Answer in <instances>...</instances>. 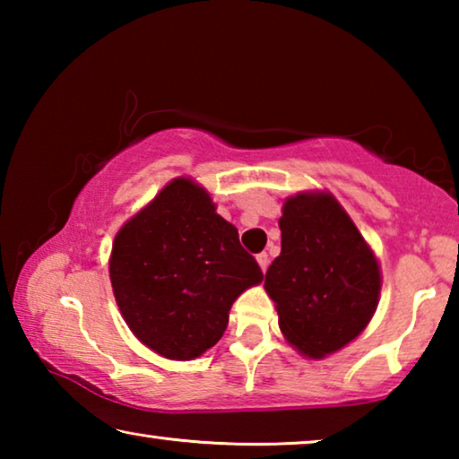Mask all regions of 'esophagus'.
Instances as JSON below:
<instances>
[{
    "mask_svg": "<svg viewBox=\"0 0 459 459\" xmlns=\"http://www.w3.org/2000/svg\"><path fill=\"white\" fill-rule=\"evenodd\" d=\"M257 261H259V267L263 271H267V267H269V255L267 253H259L257 255Z\"/></svg>",
    "mask_w": 459,
    "mask_h": 459,
    "instance_id": "obj_1",
    "label": "esophagus"
}]
</instances>
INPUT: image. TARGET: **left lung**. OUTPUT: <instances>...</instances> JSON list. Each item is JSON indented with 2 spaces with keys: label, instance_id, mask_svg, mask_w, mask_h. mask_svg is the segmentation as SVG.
<instances>
[{
  "label": "left lung",
  "instance_id": "8db88e82",
  "mask_svg": "<svg viewBox=\"0 0 459 459\" xmlns=\"http://www.w3.org/2000/svg\"><path fill=\"white\" fill-rule=\"evenodd\" d=\"M279 229L281 255L267 269L265 290L285 338L322 359L367 328L378 304V263L330 194L287 200Z\"/></svg>",
  "mask_w": 459,
  "mask_h": 459
}]
</instances>
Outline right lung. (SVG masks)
<instances>
[{
	"mask_svg": "<svg viewBox=\"0 0 459 459\" xmlns=\"http://www.w3.org/2000/svg\"><path fill=\"white\" fill-rule=\"evenodd\" d=\"M113 293L131 332L172 360L196 359L222 338L229 309L263 271L198 184L169 182L113 243Z\"/></svg>",
	"mask_w": 459,
	"mask_h": 459,
	"instance_id": "obj_1",
	"label": "right lung"
}]
</instances>
